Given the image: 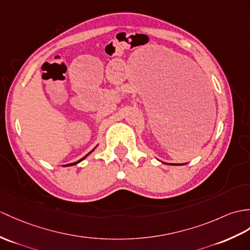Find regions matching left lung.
I'll use <instances>...</instances> for the list:
<instances>
[{
    "instance_id": "obj_1",
    "label": "left lung",
    "mask_w": 250,
    "mask_h": 250,
    "mask_svg": "<svg viewBox=\"0 0 250 250\" xmlns=\"http://www.w3.org/2000/svg\"><path fill=\"white\" fill-rule=\"evenodd\" d=\"M172 165H176V164H172Z\"/></svg>"
}]
</instances>
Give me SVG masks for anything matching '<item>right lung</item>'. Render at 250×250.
Here are the masks:
<instances>
[{"label": "right lung", "instance_id": "add662e5", "mask_svg": "<svg viewBox=\"0 0 250 250\" xmlns=\"http://www.w3.org/2000/svg\"><path fill=\"white\" fill-rule=\"evenodd\" d=\"M91 151H92V150H91ZM91 151H90V152H91ZM90 152H89V153H90ZM89 153H88V154H89ZM88 154H86V155L84 156V158H82V159H81V160H79L78 162H74V163H71V164H68V165H65V166H71V165H75V164H78V163H80V162H81V161H83V160H84V159L86 158V156H87V155H88Z\"/></svg>", "mask_w": 250, "mask_h": 250}]
</instances>
